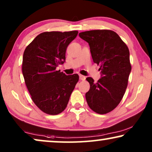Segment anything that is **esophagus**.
Listing matches in <instances>:
<instances>
[{"label":"esophagus","instance_id":"1","mask_svg":"<svg viewBox=\"0 0 152 152\" xmlns=\"http://www.w3.org/2000/svg\"><path fill=\"white\" fill-rule=\"evenodd\" d=\"M80 79L81 80L84 81L85 80H86V77H85V76L82 75H80Z\"/></svg>","mask_w":152,"mask_h":152}]
</instances>
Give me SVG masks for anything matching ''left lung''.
Segmentation results:
<instances>
[{
    "mask_svg": "<svg viewBox=\"0 0 152 152\" xmlns=\"http://www.w3.org/2000/svg\"><path fill=\"white\" fill-rule=\"evenodd\" d=\"M88 43L93 62L99 65L101 78L94 82L87 77L90 89L86 93L89 107L99 114L109 113L119 104L127 87L132 70L129 48L117 33L109 30L80 32Z\"/></svg>",
    "mask_w": 152,
    "mask_h": 152,
    "instance_id": "obj_1",
    "label": "left lung"
}]
</instances>
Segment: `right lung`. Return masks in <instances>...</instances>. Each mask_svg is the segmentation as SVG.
<instances>
[{
  "mask_svg": "<svg viewBox=\"0 0 152 152\" xmlns=\"http://www.w3.org/2000/svg\"><path fill=\"white\" fill-rule=\"evenodd\" d=\"M78 31L45 32L26 47L22 72L31 98L39 109L49 115L64 111L79 80L77 74L66 75L57 70L66 59L68 45Z\"/></svg>",
  "mask_w": 152,
  "mask_h": 152,
  "instance_id": "add662e5",
  "label": "right lung"
}]
</instances>
